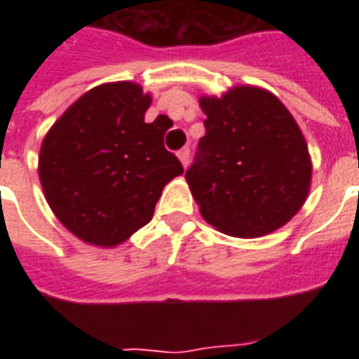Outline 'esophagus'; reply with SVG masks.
Returning <instances> with one entry per match:
<instances>
[{"label": "esophagus", "instance_id": "obj_1", "mask_svg": "<svg viewBox=\"0 0 359 359\" xmlns=\"http://www.w3.org/2000/svg\"><path fill=\"white\" fill-rule=\"evenodd\" d=\"M177 156H179V159H180V163H182V167L187 169L188 163H190V149H188V148H182V149H180V151H179V154H177Z\"/></svg>", "mask_w": 359, "mask_h": 359}]
</instances>
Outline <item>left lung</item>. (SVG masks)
I'll return each mask as SVG.
<instances>
[{
	"label": "left lung",
	"instance_id": "obj_1",
	"mask_svg": "<svg viewBox=\"0 0 359 359\" xmlns=\"http://www.w3.org/2000/svg\"><path fill=\"white\" fill-rule=\"evenodd\" d=\"M205 134L187 180L202 217L238 238L264 236L306 202L311 159L300 126L277 95L234 86L200 97Z\"/></svg>",
	"mask_w": 359,
	"mask_h": 359
}]
</instances>
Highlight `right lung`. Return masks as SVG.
I'll return each mask as SVG.
<instances>
[{
    "label": "right lung",
    "instance_id": "right-lung-1",
    "mask_svg": "<svg viewBox=\"0 0 359 359\" xmlns=\"http://www.w3.org/2000/svg\"><path fill=\"white\" fill-rule=\"evenodd\" d=\"M151 95L109 82L81 95L40 148L38 172L55 217L81 241L111 248L154 217L163 187L182 175L167 151L165 115L146 123Z\"/></svg>",
    "mask_w": 359,
    "mask_h": 359
}]
</instances>
